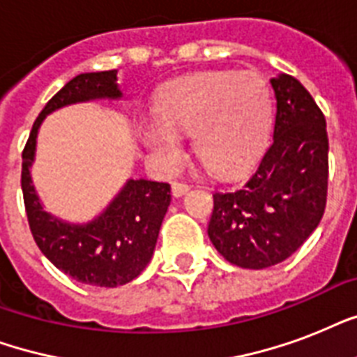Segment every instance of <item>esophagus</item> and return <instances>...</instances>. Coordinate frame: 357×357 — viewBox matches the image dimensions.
<instances>
[{
    "instance_id": "esophagus-1",
    "label": "esophagus",
    "mask_w": 357,
    "mask_h": 357,
    "mask_svg": "<svg viewBox=\"0 0 357 357\" xmlns=\"http://www.w3.org/2000/svg\"><path fill=\"white\" fill-rule=\"evenodd\" d=\"M189 189L190 187L187 183H178V181H176V183H172V195L176 196V198H178V196H183Z\"/></svg>"
}]
</instances>
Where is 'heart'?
<instances>
[{"instance_id": "heart-1", "label": "heart", "mask_w": 357, "mask_h": 357, "mask_svg": "<svg viewBox=\"0 0 357 357\" xmlns=\"http://www.w3.org/2000/svg\"><path fill=\"white\" fill-rule=\"evenodd\" d=\"M157 119L144 126V142L167 167L183 159L179 135L192 133L198 159L218 176L246 170L271 137L274 105L266 81L255 72L211 70L162 86Z\"/></svg>"}]
</instances>
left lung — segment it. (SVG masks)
Returning a JSON list of instances; mask_svg holds the SVG:
<instances>
[{
  "label": "left lung",
  "instance_id": "obj_1",
  "mask_svg": "<svg viewBox=\"0 0 357 357\" xmlns=\"http://www.w3.org/2000/svg\"><path fill=\"white\" fill-rule=\"evenodd\" d=\"M271 85L274 139L244 187L213 195L207 228L224 259L254 271L282 263L304 244L321 222L328 196L324 114L293 75L280 74Z\"/></svg>",
  "mask_w": 357,
  "mask_h": 357
}]
</instances>
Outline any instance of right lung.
<instances>
[{
	"label": "right lung",
	"mask_w": 357,
	"mask_h": 357,
	"mask_svg": "<svg viewBox=\"0 0 357 357\" xmlns=\"http://www.w3.org/2000/svg\"><path fill=\"white\" fill-rule=\"evenodd\" d=\"M116 72L79 74L68 81L42 109L22 151V192L36 246L59 271L96 287L126 285L150 263L170 206V185L129 179L100 217L86 224H70L44 211L31 181V165L42 120L64 105L122 98Z\"/></svg>",
	"instance_id": "right-lung-1"
}]
</instances>
